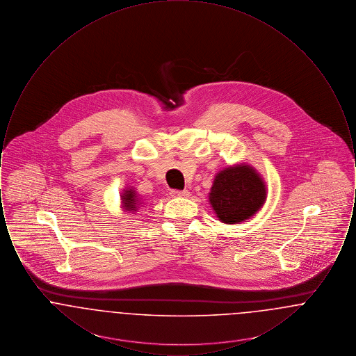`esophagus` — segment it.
<instances>
[{
  "instance_id": "1",
  "label": "esophagus",
  "mask_w": 356,
  "mask_h": 356,
  "mask_svg": "<svg viewBox=\"0 0 356 356\" xmlns=\"http://www.w3.org/2000/svg\"><path fill=\"white\" fill-rule=\"evenodd\" d=\"M170 196L173 197H188L189 196V191H179V189H172L170 191Z\"/></svg>"
}]
</instances>
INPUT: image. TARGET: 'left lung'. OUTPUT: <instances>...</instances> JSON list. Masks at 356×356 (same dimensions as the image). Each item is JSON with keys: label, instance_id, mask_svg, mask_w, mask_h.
Returning a JSON list of instances; mask_svg holds the SVG:
<instances>
[{"label": "left lung", "instance_id": "left-lung-1", "mask_svg": "<svg viewBox=\"0 0 356 356\" xmlns=\"http://www.w3.org/2000/svg\"><path fill=\"white\" fill-rule=\"evenodd\" d=\"M267 189L259 173L241 164L216 175L209 193V203L219 220L236 224L254 216L266 202Z\"/></svg>", "mask_w": 356, "mask_h": 356}]
</instances>
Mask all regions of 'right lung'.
<instances>
[{
	"instance_id": "add662e5",
	"label": "right lung",
	"mask_w": 356,
	"mask_h": 356,
	"mask_svg": "<svg viewBox=\"0 0 356 356\" xmlns=\"http://www.w3.org/2000/svg\"><path fill=\"white\" fill-rule=\"evenodd\" d=\"M122 202H124V207H125V209H128V211H136V204L138 200H136L137 197H136L135 191H132V189H129V191H125V193L122 195Z\"/></svg>"
}]
</instances>
